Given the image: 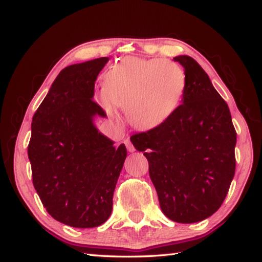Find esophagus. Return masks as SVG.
Listing matches in <instances>:
<instances>
[{"label":"esophagus","mask_w":262,"mask_h":262,"mask_svg":"<svg viewBox=\"0 0 262 262\" xmlns=\"http://www.w3.org/2000/svg\"><path fill=\"white\" fill-rule=\"evenodd\" d=\"M124 143H126V147H127L128 151H130V153H134L135 148H134V146H133L129 140H126V141H124Z\"/></svg>","instance_id":"1"}]
</instances>
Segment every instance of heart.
<instances>
[{
    "mask_svg": "<svg viewBox=\"0 0 262 262\" xmlns=\"http://www.w3.org/2000/svg\"><path fill=\"white\" fill-rule=\"evenodd\" d=\"M186 88V72L177 62L129 56L107 70L97 101L111 116L118 106L133 127L150 130L177 112Z\"/></svg>",
    "mask_w": 262,
    "mask_h": 262,
    "instance_id": "heart-1",
    "label": "heart"
}]
</instances>
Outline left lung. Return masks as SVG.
Segmentation results:
<instances>
[{
    "label": "left lung",
    "instance_id": "1",
    "mask_svg": "<svg viewBox=\"0 0 262 262\" xmlns=\"http://www.w3.org/2000/svg\"><path fill=\"white\" fill-rule=\"evenodd\" d=\"M187 75L182 104L158 128L133 135L149 163V177L165 215L194 224L213 215L235 173L236 132L227 103L207 73L188 55H179Z\"/></svg>",
    "mask_w": 262,
    "mask_h": 262
}]
</instances>
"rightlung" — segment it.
Segmentation results:
<instances>
[{"label":"right lung","mask_w":262,"mask_h":262,"mask_svg":"<svg viewBox=\"0 0 262 262\" xmlns=\"http://www.w3.org/2000/svg\"><path fill=\"white\" fill-rule=\"evenodd\" d=\"M109 57L62 69L31 121L28 158L33 183L47 212L75 228L104 224L127 158L95 126L106 113L94 102L96 77Z\"/></svg>","instance_id":"right-lung-1"}]
</instances>
